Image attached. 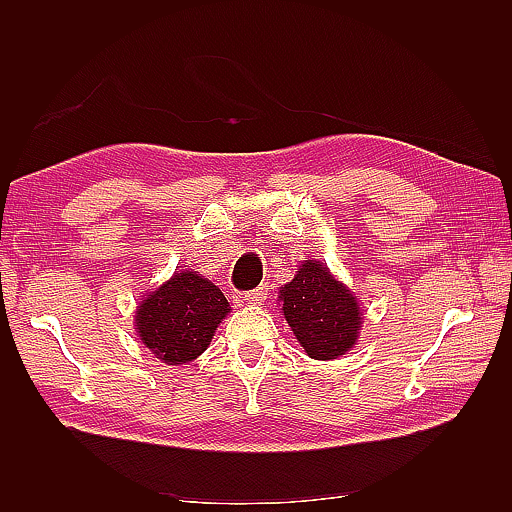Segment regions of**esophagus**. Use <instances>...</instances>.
<instances>
[{
    "label": "esophagus",
    "instance_id": "obj_1",
    "mask_svg": "<svg viewBox=\"0 0 512 512\" xmlns=\"http://www.w3.org/2000/svg\"><path fill=\"white\" fill-rule=\"evenodd\" d=\"M266 295H268V286H257L253 290L244 292V301H248V303H262L266 299Z\"/></svg>",
    "mask_w": 512,
    "mask_h": 512
}]
</instances>
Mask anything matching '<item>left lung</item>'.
I'll return each mask as SVG.
<instances>
[{"mask_svg":"<svg viewBox=\"0 0 512 512\" xmlns=\"http://www.w3.org/2000/svg\"><path fill=\"white\" fill-rule=\"evenodd\" d=\"M284 317L297 341L310 358L330 361L345 354L356 343L361 328V310L328 266L308 259L295 279L281 288Z\"/></svg>","mask_w":512,"mask_h":512,"instance_id":"left-lung-1","label":"left lung"}]
</instances>
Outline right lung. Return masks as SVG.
I'll return each instance as SVG.
<instances>
[{
    "label": "right lung",
    "mask_w": 512,
    "mask_h": 512,
    "mask_svg": "<svg viewBox=\"0 0 512 512\" xmlns=\"http://www.w3.org/2000/svg\"><path fill=\"white\" fill-rule=\"evenodd\" d=\"M226 312L228 301L220 288L187 270L173 275L140 303L136 330L156 358L169 365H182L209 347Z\"/></svg>",
    "instance_id": "add662e5"
}]
</instances>
